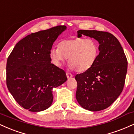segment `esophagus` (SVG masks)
Instances as JSON below:
<instances>
[{
	"mask_svg": "<svg viewBox=\"0 0 134 134\" xmlns=\"http://www.w3.org/2000/svg\"><path fill=\"white\" fill-rule=\"evenodd\" d=\"M66 75H67V78H68V79L71 78V77H73V75H72V74L69 73V72H67V73H66Z\"/></svg>",
	"mask_w": 134,
	"mask_h": 134,
	"instance_id": "obj_1",
	"label": "esophagus"
}]
</instances>
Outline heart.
I'll use <instances>...</instances> for the list:
<instances>
[{
	"label": "heart",
	"mask_w": 134,
	"mask_h": 134,
	"mask_svg": "<svg viewBox=\"0 0 134 134\" xmlns=\"http://www.w3.org/2000/svg\"><path fill=\"white\" fill-rule=\"evenodd\" d=\"M59 47L52 48L50 52V57L54 65L60 67L68 57L69 68L79 72L91 68L99 54V43L93 38L63 40Z\"/></svg>",
	"instance_id": "1"
}]
</instances>
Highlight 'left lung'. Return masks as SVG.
Segmentation results:
<instances>
[{"instance_id": "1", "label": "left lung", "mask_w": 134, "mask_h": 134, "mask_svg": "<svg viewBox=\"0 0 134 134\" xmlns=\"http://www.w3.org/2000/svg\"><path fill=\"white\" fill-rule=\"evenodd\" d=\"M82 34L99 42V54L94 64L76 75V99L82 107L99 111L109 107L123 91L127 71V58L117 38L112 34L80 30Z\"/></svg>"}]
</instances>
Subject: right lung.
Here are the masks:
<instances>
[{"mask_svg":"<svg viewBox=\"0 0 134 134\" xmlns=\"http://www.w3.org/2000/svg\"><path fill=\"white\" fill-rule=\"evenodd\" d=\"M65 25L32 33L20 40L9 56L6 82L16 102L30 112L46 110L53 102V88L67 80L65 72L51 64L50 52Z\"/></svg>","mask_w":134,"mask_h":134,"instance_id":"obj_1","label":"right lung"}]
</instances>
